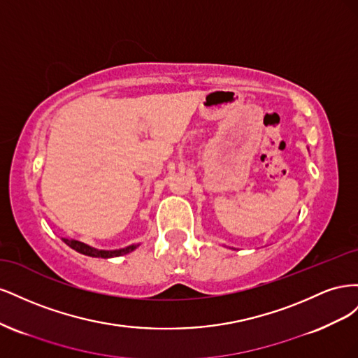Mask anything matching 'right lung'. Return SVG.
Instances as JSON below:
<instances>
[{
  "mask_svg": "<svg viewBox=\"0 0 358 358\" xmlns=\"http://www.w3.org/2000/svg\"><path fill=\"white\" fill-rule=\"evenodd\" d=\"M64 243H67L70 248H73L74 251H78L83 255H88V257H96V258H112V257H121L125 255L128 252L134 251L137 248V245H131V246H127L124 249H117V251H100V249H95L91 248L88 245H85L79 241H70V239H62Z\"/></svg>",
  "mask_w": 358,
  "mask_h": 358,
  "instance_id": "1",
  "label": "right lung"
}]
</instances>
